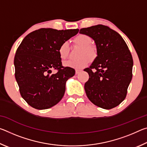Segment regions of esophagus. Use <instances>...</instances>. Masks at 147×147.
<instances>
[{
    "label": "esophagus",
    "mask_w": 147,
    "mask_h": 147,
    "mask_svg": "<svg viewBox=\"0 0 147 147\" xmlns=\"http://www.w3.org/2000/svg\"><path fill=\"white\" fill-rule=\"evenodd\" d=\"M82 71L81 70H78V69H76V71H75V73H76V74H79Z\"/></svg>",
    "instance_id": "esophagus-1"
}]
</instances>
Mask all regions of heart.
I'll return each mask as SVG.
<instances>
[{"instance_id": "heart-1", "label": "heart", "mask_w": 147, "mask_h": 147, "mask_svg": "<svg viewBox=\"0 0 147 147\" xmlns=\"http://www.w3.org/2000/svg\"><path fill=\"white\" fill-rule=\"evenodd\" d=\"M74 43L82 47L78 59H69L63 63L64 66L76 69H81L88 65L89 61H93L97 56V51L95 47L91 45L92 39L86 34H79L73 39ZM58 53L61 59H65L68 56L69 53V45L67 41H64L59 47Z\"/></svg>"}]
</instances>
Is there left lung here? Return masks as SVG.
I'll return each instance as SVG.
<instances>
[{
    "label": "left lung",
    "mask_w": 147,
    "mask_h": 147,
    "mask_svg": "<svg viewBox=\"0 0 147 147\" xmlns=\"http://www.w3.org/2000/svg\"><path fill=\"white\" fill-rule=\"evenodd\" d=\"M94 39L97 56L89 68L84 85L92 103L109 109L119 105L127 94L132 78L133 59L123 38L108 26L98 24L80 30Z\"/></svg>",
    "instance_id": "8db88e82"
}]
</instances>
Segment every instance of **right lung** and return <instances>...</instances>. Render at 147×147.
Masks as SVG:
<instances>
[{
  "mask_svg": "<svg viewBox=\"0 0 147 147\" xmlns=\"http://www.w3.org/2000/svg\"><path fill=\"white\" fill-rule=\"evenodd\" d=\"M78 29L40 28L24 38L14 58L15 76L22 97L32 108H51L61 100L73 68L62 65L61 44L78 34ZM52 70L57 73L52 74Z\"/></svg>",
  "mask_w": 147,
  "mask_h": 147,
  "instance_id": "add662e5",
  "label": "right lung"
}]
</instances>
